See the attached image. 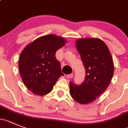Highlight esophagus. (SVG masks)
I'll list each match as a JSON object with an SVG mask.
<instances>
[{"instance_id": "esophagus-1", "label": "esophagus", "mask_w": 128, "mask_h": 128, "mask_svg": "<svg viewBox=\"0 0 128 128\" xmlns=\"http://www.w3.org/2000/svg\"><path fill=\"white\" fill-rule=\"evenodd\" d=\"M72 76H73V74H72V73L70 74L66 75L67 78H69V79H70V78H72Z\"/></svg>"}]
</instances>
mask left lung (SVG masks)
Segmentation results:
<instances>
[{"instance_id":"left-lung-1","label":"left lung","mask_w":128,"mask_h":128,"mask_svg":"<svg viewBox=\"0 0 128 128\" xmlns=\"http://www.w3.org/2000/svg\"><path fill=\"white\" fill-rule=\"evenodd\" d=\"M76 45L86 75L81 84L70 82V93L76 102L86 104L94 102L108 86L114 74V63L108 47L100 39H78Z\"/></svg>"}]
</instances>
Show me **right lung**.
Instances as JSON below:
<instances>
[{"label":"right lung","mask_w":128,"mask_h":128,"mask_svg":"<svg viewBox=\"0 0 128 128\" xmlns=\"http://www.w3.org/2000/svg\"><path fill=\"white\" fill-rule=\"evenodd\" d=\"M66 44L64 38L48 34L33 41L24 48L19 58V70L26 88L37 95L50 92L64 74L56 51Z\"/></svg>","instance_id":"obj_1"}]
</instances>
